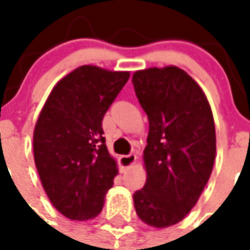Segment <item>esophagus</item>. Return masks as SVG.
<instances>
[{"mask_svg": "<svg viewBox=\"0 0 250 250\" xmlns=\"http://www.w3.org/2000/svg\"><path fill=\"white\" fill-rule=\"evenodd\" d=\"M136 162V156L135 154H128V156H121L119 157V164L123 168H128V167L132 166L133 164Z\"/></svg>", "mask_w": 250, "mask_h": 250, "instance_id": "esophagus-1", "label": "esophagus"}]
</instances>
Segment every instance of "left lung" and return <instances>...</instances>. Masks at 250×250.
Masks as SVG:
<instances>
[{
	"instance_id": "8db88e82",
	"label": "left lung",
	"mask_w": 250,
	"mask_h": 250,
	"mask_svg": "<svg viewBox=\"0 0 250 250\" xmlns=\"http://www.w3.org/2000/svg\"><path fill=\"white\" fill-rule=\"evenodd\" d=\"M132 83L149 121L146 182L133 194V205L145 225L166 229L187 217L211 175L213 111L201 86L176 66L139 70Z\"/></svg>"
}]
</instances>
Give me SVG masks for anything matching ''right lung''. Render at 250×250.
I'll use <instances>...</instances> for the list:
<instances>
[{
	"label": "right lung",
	"mask_w": 250,
	"mask_h": 250,
	"mask_svg": "<svg viewBox=\"0 0 250 250\" xmlns=\"http://www.w3.org/2000/svg\"><path fill=\"white\" fill-rule=\"evenodd\" d=\"M128 71L84 64L54 85L33 131V157L53 206L71 221L101 213L118 175L102 137V119Z\"/></svg>",
	"instance_id": "obj_1"
}]
</instances>
